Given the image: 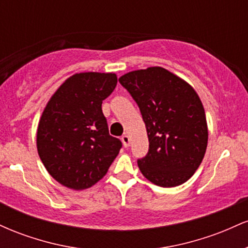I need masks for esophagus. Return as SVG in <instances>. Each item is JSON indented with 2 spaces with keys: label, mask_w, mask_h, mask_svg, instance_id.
I'll return each instance as SVG.
<instances>
[{
  "label": "esophagus",
  "mask_w": 248,
  "mask_h": 248,
  "mask_svg": "<svg viewBox=\"0 0 248 248\" xmlns=\"http://www.w3.org/2000/svg\"><path fill=\"white\" fill-rule=\"evenodd\" d=\"M121 141H122V143H124V148H128V147L130 146V138L128 135H126V134H124V135L122 136Z\"/></svg>",
  "instance_id": "obj_1"
}]
</instances>
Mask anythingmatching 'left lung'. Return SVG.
<instances>
[{"instance_id": "obj_1", "label": "left lung", "mask_w": 248, "mask_h": 248, "mask_svg": "<svg viewBox=\"0 0 248 248\" xmlns=\"http://www.w3.org/2000/svg\"><path fill=\"white\" fill-rule=\"evenodd\" d=\"M119 81L139 105L146 124L149 152L138 161L142 175L163 187L186 183L201 166L209 139L197 92L160 66L132 71Z\"/></svg>"}]
</instances>
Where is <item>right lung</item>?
Listing matches in <instances>:
<instances>
[{"label":"right lung","mask_w":248,"mask_h":248,"mask_svg":"<svg viewBox=\"0 0 248 248\" xmlns=\"http://www.w3.org/2000/svg\"><path fill=\"white\" fill-rule=\"evenodd\" d=\"M115 73L80 72L57 88L37 127V152L47 172L72 190L93 186L121 148L108 132L102 100L114 91Z\"/></svg>","instance_id":"right-lung-1"}]
</instances>
